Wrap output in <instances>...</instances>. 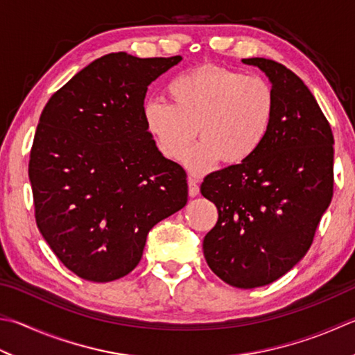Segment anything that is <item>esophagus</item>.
<instances>
[{"mask_svg":"<svg viewBox=\"0 0 355 355\" xmlns=\"http://www.w3.org/2000/svg\"><path fill=\"white\" fill-rule=\"evenodd\" d=\"M189 195L191 198H195L199 195V184H198V179L190 176L189 178Z\"/></svg>","mask_w":355,"mask_h":355,"instance_id":"1","label":"esophagus"}]
</instances>
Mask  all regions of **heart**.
I'll list each match as a JSON object with an SVG mask.
<instances>
[{
	"label": "heart",
	"mask_w": 355,
	"mask_h": 355,
	"mask_svg": "<svg viewBox=\"0 0 355 355\" xmlns=\"http://www.w3.org/2000/svg\"><path fill=\"white\" fill-rule=\"evenodd\" d=\"M166 98L145 105L146 130L159 151L180 160L198 136L202 140L185 162L205 173L219 160L241 164L264 145L275 116V92L259 76L202 66L179 73L166 85Z\"/></svg>",
	"instance_id": "obj_1"
}]
</instances>
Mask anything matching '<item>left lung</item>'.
Here are the masks:
<instances>
[{
    "label": "left lung",
    "instance_id": "obj_1",
    "mask_svg": "<svg viewBox=\"0 0 355 355\" xmlns=\"http://www.w3.org/2000/svg\"><path fill=\"white\" fill-rule=\"evenodd\" d=\"M266 72L275 116L252 159L207 175L200 193L218 209L204 238L216 275L239 289L270 284L309 247L334 195V136L317 100L297 73L269 58H244Z\"/></svg>",
    "mask_w": 355,
    "mask_h": 355
}]
</instances>
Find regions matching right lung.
<instances>
[{
  "label": "right lung",
  "instance_id": "obj_1",
  "mask_svg": "<svg viewBox=\"0 0 355 355\" xmlns=\"http://www.w3.org/2000/svg\"><path fill=\"white\" fill-rule=\"evenodd\" d=\"M182 57L112 52L53 92L29 159L35 220L77 277L108 283L135 269L146 235L187 204L185 170L146 130L148 85Z\"/></svg>",
  "mask_w": 355,
  "mask_h": 355
}]
</instances>
